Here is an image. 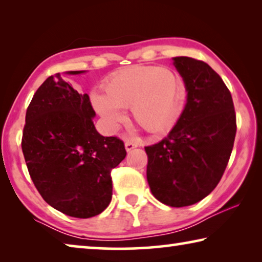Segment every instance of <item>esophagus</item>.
Returning a JSON list of instances; mask_svg holds the SVG:
<instances>
[{
	"label": "esophagus",
	"mask_w": 262,
	"mask_h": 262,
	"mask_svg": "<svg viewBox=\"0 0 262 262\" xmlns=\"http://www.w3.org/2000/svg\"><path fill=\"white\" fill-rule=\"evenodd\" d=\"M137 145H139V144H137L136 142L128 140V141H126V143H125V148H126L127 151H130V150H133L134 148H136Z\"/></svg>",
	"instance_id": "obj_1"
}]
</instances>
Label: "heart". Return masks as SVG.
Instances as JSON below:
<instances>
[{"mask_svg":"<svg viewBox=\"0 0 262 262\" xmlns=\"http://www.w3.org/2000/svg\"><path fill=\"white\" fill-rule=\"evenodd\" d=\"M105 95L92 92L91 104L106 125L118 128L129 108L142 129L159 135L171 129L184 104V86L173 70L154 66H135L110 75Z\"/></svg>","mask_w":262,"mask_h":262,"instance_id":"obj_1","label":"heart"}]
</instances>
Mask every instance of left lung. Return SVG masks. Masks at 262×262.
I'll use <instances>...</instances> for the list:
<instances>
[{
	"mask_svg": "<svg viewBox=\"0 0 262 262\" xmlns=\"http://www.w3.org/2000/svg\"><path fill=\"white\" fill-rule=\"evenodd\" d=\"M187 91L176 126L145 147L147 179L158 201L170 207L194 205L220 183L231 156L237 123L231 94L206 62L173 57Z\"/></svg>",
	"mask_w": 262,
	"mask_h": 262,
	"instance_id": "obj_1",
	"label": "left lung"
}]
</instances>
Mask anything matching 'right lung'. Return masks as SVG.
I'll return each instance as SVG.
<instances>
[{"label":"right lung","instance_id":"right-lung-1","mask_svg":"<svg viewBox=\"0 0 262 262\" xmlns=\"http://www.w3.org/2000/svg\"><path fill=\"white\" fill-rule=\"evenodd\" d=\"M95 115L89 96L60 74L39 86L26 110L21 150L31 179L48 205L77 219L107 208L111 171L127 155L120 139L96 130Z\"/></svg>","mask_w":262,"mask_h":262}]
</instances>
